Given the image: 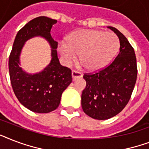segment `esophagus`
<instances>
[{"instance_id": "34e87169", "label": "esophagus", "mask_w": 149, "mask_h": 149, "mask_svg": "<svg viewBox=\"0 0 149 149\" xmlns=\"http://www.w3.org/2000/svg\"><path fill=\"white\" fill-rule=\"evenodd\" d=\"M82 77H83V74H82L81 72H77V71H76V70H72V77L73 80H76L77 78H81Z\"/></svg>"}]
</instances>
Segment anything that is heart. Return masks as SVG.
I'll list each match as a JSON object with an SVG mask.
<instances>
[{
  "mask_svg": "<svg viewBox=\"0 0 149 149\" xmlns=\"http://www.w3.org/2000/svg\"><path fill=\"white\" fill-rule=\"evenodd\" d=\"M119 49L116 35L101 30L82 29L72 32L66 42H61L58 50L65 64L79 60L88 70L95 71L106 66Z\"/></svg>",
  "mask_w": 149,
  "mask_h": 149,
  "instance_id": "heart-1",
  "label": "heart"
}]
</instances>
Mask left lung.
<instances>
[{"mask_svg":"<svg viewBox=\"0 0 149 149\" xmlns=\"http://www.w3.org/2000/svg\"><path fill=\"white\" fill-rule=\"evenodd\" d=\"M108 29L119 38V54L104 70L84 76L86 86L82 93V108L86 114L97 120L109 119L125 108L131 98L138 74L134 49L118 29L111 26Z\"/></svg>","mask_w":149,"mask_h":149,"instance_id":"left-lung-1","label":"left lung"}]
</instances>
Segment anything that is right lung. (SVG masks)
I'll return each instance as SVG.
<instances>
[{
    "label": "right lung",
    "mask_w": 149,
    "mask_h": 149,
    "mask_svg": "<svg viewBox=\"0 0 149 149\" xmlns=\"http://www.w3.org/2000/svg\"><path fill=\"white\" fill-rule=\"evenodd\" d=\"M57 21L41 16L28 22L15 37L8 61L10 84L19 102L36 113H49L59 105L62 93L72 83V72L59 63L58 42L52 38V27ZM40 36L51 47V62L42 71L28 74L19 67V56L25 41Z\"/></svg>",
    "instance_id": "right-lung-1"
}]
</instances>
